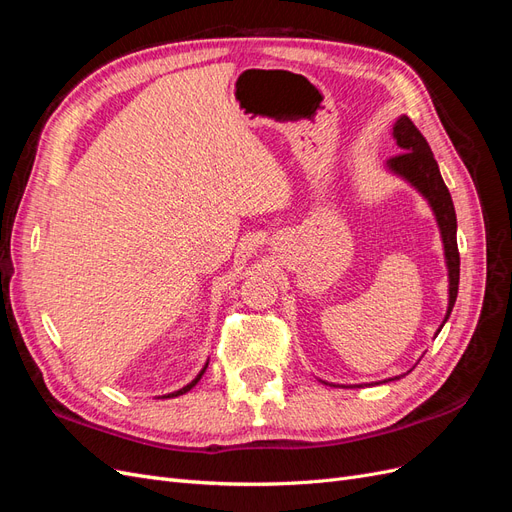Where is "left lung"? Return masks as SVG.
Returning <instances> with one entry per match:
<instances>
[{
    "label": "left lung",
    "mask_w": 512,
    "mask_h": 512,
    "mask_svg": "<svg viewBox=\"0 0 512 512\" xmlns=\"http://www.w3.org/2000/svg\"><path fill=\"white\" fill-rule=\"evenodd\" d=\"M393 138H395L397 147L401 149V153H397L395 158L386 162V168H389L393 175L408 181L412 188L427 200L433 215H436V222L440 228V237H442V245H444V260H446V269H448V307H446V316H444V322H446L448 316H451V312H453V305L457 301V290H459L457 215H455V207H453V198L440 175L438 162H436V158H433L425 136L418 132V128L410 121V117L401 115L395 121ZM444 322L440 324L436 335L442 331ZM399 378L401 376H395L389 380H399ZM389 380H384V382H389ZM350 386H363V384H350Z\"/></svg>",
    "instance_id": "obj_1"
}]
</instances>
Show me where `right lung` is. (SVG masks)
Segmentation results:
<instances>
[{"label": "right lung", "instance_id": "1", "mask_svg": "<svg viewBox=\"0 0 512 512\" xmlns=\"http://www.w3.org/2000/svg\"><path fill=\"white\" fill-rule=\"evenodd\" d=\"M207 365H209V363H205V367H203V369H200V374H198V376H196V378H194V380H192L190 384H185V386H183V389H179V391H175V393H168V395H164V397H177V395H183V393H188V391L192 389V386H196V382H198L200 378H203V374H205V369H207Z\"/></svg>", "mask_w": 512, "mask_h": 512}]
</instances>
